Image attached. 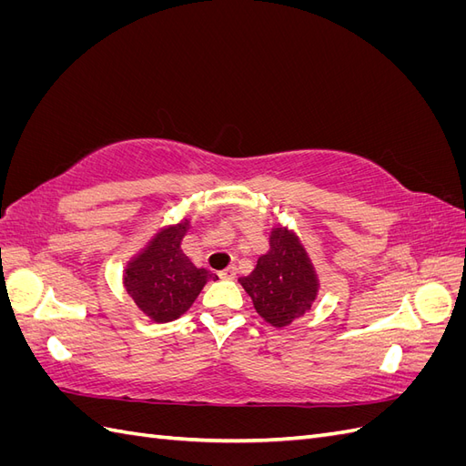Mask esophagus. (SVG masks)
Wrapping results in <instances>:
<instances>
[{"mask_svg": "<svg viewBox=\"0 0 466 466\" xmlns=\"http://www.w3.org/2000/svg\"><path fill=\"white\" fill-rule=\"evenodd\" d=\"M219 278L221 279H233L235 278V266H229V268H225V270H221Z\"/></svg>", "mask_w": 466, "mask_h": 466, "instance_id": "34e87169", "label": "esophagus"}]
</instances>
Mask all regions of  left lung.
Listing matches in <instances>:
<instances>
[{
	"label": "left lung",
	"mask_w": 466,
	"mask_h": 466,
	"mask_svg": "<svg viewBox=\"0 0 466 466\" xmlns=\"http://www.w3.org/2000/svg\"><path fill=\"white\" fill-rule=\"evenodd\" d=\"M238 284L250 295L257 313L272 327H288L305 315L317 298L319 281L313 264L291 231L276 228L270 250Z\"/></svg>",
	"instance_id": "left-lung-1"
}]
</instances>
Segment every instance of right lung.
Segmentation results:
<instances>
[{"instance_id": "obj_1", "label": "right lung", "mask_w": 466, "mask_h": 466, "mask_svg": "<svg viewBox=\"0 0 466 466\" xmlns=\"http://www.w3.org/2000/svg\"><path fill=\"white\" fill-rule=\"evenodd\" d=\"M187 229V219L163 229L126 268V291L157 322L175 320L187 313L208 279H216L206 268H196L180 250Z\"/></svg>"}]
</instances>
